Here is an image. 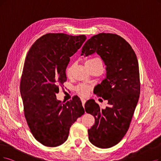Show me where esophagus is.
<instances>
[{
	"label": "esophagus",
	"mask_w": 161,
	"mask_h": 161,
	"mask_svg": "<svg viewBox=\"0 0 161 161\" xmlns=\"http://www.w3.org/2000/svg\"><path fill=\"white\" fill-rule=\"evenodd\" d=\"M81 101H82V106H83V107H84L85 106V102H86V100L85 98H82Z\"/></svg>",
	"instance_id": "esophagus-1"
}]
</instances>
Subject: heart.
I'll list each match as a JSON object with an SVG mask.
<instances>
[{"mask_svg":"<svg viewBox=\"0 0 161 161\" xmlns=\"http://www.w3.org/2000/svg\"><path fill=\"white\" fill-rule=\"evenodd\" d=\"M95 62L100 63V64H102V61L99 58H96H96H92V59L87 60L85 62V65H90V64H92V63H95ZM73 67L72 65H69L67 67V68L66 69V75H67V76H71V75L73 73ZM76 91L77 93L80 94V96H86L89 94L90 91H91V88H90V86H88L87 85L82 84V85H79V86H76Z\"/></svg>","mask_w":161,"mask_h":161,"instance_id":"heart-1","label":"heart"}]
</instances>
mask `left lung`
Segmentation results:
<instances>
[{"label": "left lung", "mask_w": 161, "mask_h": 161, "mask_svg": "<svg viewBox=\"0 0 161 161\" xmlns=\"http://www.w3.org/2000/svg\"><path fill=\"white\" fill-rule=\"evenodd\" d=\"M97 53L106 65V76L98 85L96 94L108 100L100 109L92 99L85 105L95 124L88 130L96 147L106 149L117 145L126 134L140 94L139 64L131 46L121 36L100 33L90 38L82 48L85 57Z\"/></svg>", "instance_id": "1"}]
</instances>
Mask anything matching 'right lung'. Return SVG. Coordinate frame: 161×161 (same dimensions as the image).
<instances>
[{
    "instance_id": "add662e5",
    "label": "right lung",
    "mask_w": 161,
    "mask_h": 161,
    "mask_svg": "<svg viewBox=\"0 0 161 161\" xmlns=\"http://www.w3.org/2000/svg\"><path fill=\"white\" fill-rule=\"evenodd\" d=\"M86 39L85 35L47 34L35 42L25 57L20 85L24 115L32 135L45 146L65 143L70 126L85 113L78 96L63 103L56 94L67 80L70 57Z\"/></svg>"
}]
</instances>
